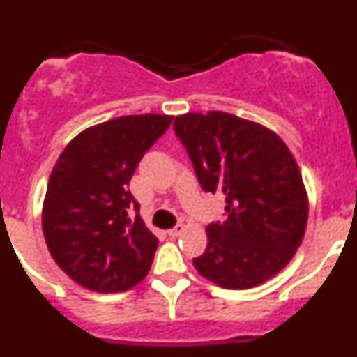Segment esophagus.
<instances>
[{
    "label": "esophagus",
    "mask_w": 357,
    "mask_h": 357,
    "mask_svg": "<svg viewBox=\"0 0 357 357\" xmlns=\"http://www.w3.org/2000/svg\"><path fill=\"white\" fill-rule=\"evenodd\" d=\"M182 232H184V225H176V227H173V229L168 230V236L169 238H178Z\"/></svg>",
    "instance_id": "obj_1"
}]
</instances>
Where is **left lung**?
I'll use <instances>...</instances> for the list:
<instances>
[{
    "mask_svg": "<svg viewBox=\"0 0 357 357\" xmlns=\"http://www.w3.org/2000/svg\"><path fill=\"white\" fill-rule=\"evenodd\" d=\"M202 189L225 197L227 220L206 229L197 272L227 289L266 282L291 261L305 234L309 200L295 157L259 123L229 112L176 116Z\"/></svg>",
    "mask_w": 357,
    "mask_h": 357,
    "instance_id": "obj_1",
    "label": "left lung"
}]
</instances>
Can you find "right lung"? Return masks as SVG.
<instances>
[{
    "mask_svg": "<svg viewBox=\"0 0 357 357\" xmlns=\"http://www.w3.org/2000/svg\"><path fill=\"white\" fill-rule=\"evenodd\" d=\"M172 116H121L85 128L53 166L43 204V232L55 263L98 293L127 291L146 277L159 239L135 214L128 184Z\"/></svg>",
    "mask_w": 357,
    "mask_h": 357,
    "instance_id": "add662e5",
    "label": "right lung"
}]
</instances>
